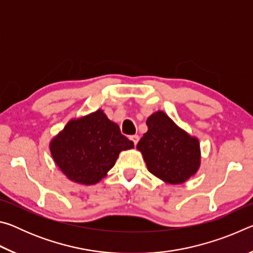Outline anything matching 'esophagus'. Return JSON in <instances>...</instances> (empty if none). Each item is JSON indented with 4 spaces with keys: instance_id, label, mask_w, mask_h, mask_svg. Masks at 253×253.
<instances>
[{
    "instance_id": "obj_1",
    "label": "esophagus",
    "mask_w": 253,
    "mask_h": 253,
    "mask_svg": "<svg viewBox=\"0 0 253 253\" xmlns=\"http://www.w3.org/2000/svg\"><path fill=\"white\" fill-rule=\"evenodd\" d=\"M129 139L131 140L132 143H134V145H136L137 143H138V140H139V136L138 135H131L129 137Z\"/></svg>"
}]
</instances>
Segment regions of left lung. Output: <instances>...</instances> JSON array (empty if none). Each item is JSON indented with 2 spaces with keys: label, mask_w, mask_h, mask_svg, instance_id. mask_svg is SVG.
<instances>
[{
  "label": "left lung",
  "mask_w": 253,
  "mask_h": 253,
  "mask_svg": "<svg viewBox=\"0 0 253 253\" xmlns=\"http://www.w3.org/2000/svg\"><path fill=\"white\" fill-rule=\"evenodd\" d=\"M147 132L137 144L149 172L169 184L186 182L198 172L201 163L196 137L179 128L164 111L147 118Z\"/></svg>",
  "instance_id": "left-lung-1"
}]
</instances>
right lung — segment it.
<instances>
[{
    "instance_id": "1",
    "label": "right lung",
    "mask_w": 253,
    "mask_h": 253,
    "mask_svg": "<svg viewBox=\"0 0 253 253\" xmlns=\"http://www.w3.org/2000/svg\"><path fill=\"white\" fill-rule=\"evenodd\" d=\"M132 147L134 143L101 109L71 119L50 143L51 155L61 172L70 181L84 185L104 178L119 153Z\"/></svg>"
}]
</instances>
